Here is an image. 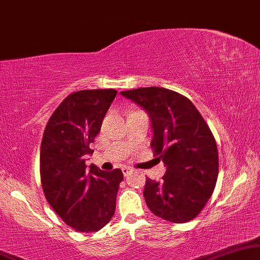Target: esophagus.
<instances>
[{
  "instance_id": "esophagus-1",
  "label": "esophagus",
  "mask_w": 260,
  "mask_h": 260,
  "mask_svg": "<svg viewBox=\"0 0 260 260\" xmlns=\"http://www.w3.org/2000/svg\"><path fill=\"white\" fill-rule=\"evenodd\" d=\"M133 171V169H131V168H128V166H126V168H123L122 169V172H123V175L124 176H128L131 174V172Z\"/></svg>"
}]
</instances>
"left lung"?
Returning <instances> with one entry per match:
<instances>
[{"label":"left lung","mask_w":260,"mask_h":260,"mask_svg":"<svg viewBox=\"0 0 260 260\" xmlns=\"http://www.w3.org/2000/svg\"><path fill=\"white\" fill-rule=\"evenodd\" d=\"M150 114L151 147L166 165L161 181L146 178L144 197L155 216L175 223L195 219L215 189L219 154L212 131L192 102L158 86L121 91Z\"/></svg>","instance_id":"8db88e82"}]
</instances>
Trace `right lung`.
<instances>
[{
	"label": "right lung",
	"instance_id": "right-lung-1",
	"mask_svg": "<svg viewBox=\"0 0 260 260\" xmlns=\"http://www.w3.org/2000/svg\"><path fill=\"white\" fill-rule=\"evenodd\" d=\"M114 89L79 90L63 100L45 127L40 148V178L44 195L57 215L72 230L92 233L115 213L123 174L102 171L96 165L85 174L86 154H92Z\"/></svg>",
	"mask_w": 260,
	"mask_h": 260
}]
</instances>
